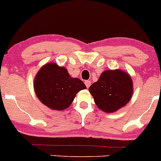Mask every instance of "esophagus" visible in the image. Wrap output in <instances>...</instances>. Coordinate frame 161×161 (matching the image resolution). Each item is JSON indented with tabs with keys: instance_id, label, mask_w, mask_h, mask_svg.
Wrapping results in <instances>:
<instances>
[{
	"instance_id": "34e87169",
	"label": "esophagus",
	"mask_w": 161,
	"mask_h": 161,
	"mask_svg": "<svg viewBox=\"0 0 161 161\" xmlns=\"http://www.w3.org/2000/svg\"><path fill=\"white\" fill-rule=\"evenodd\" d=\"M85 84H86L87 88H88V87L90 86V85H91V81H89V80L85 81Z\"/></svg>"
}]
</instances>
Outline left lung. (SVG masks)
<instances>
[{"label":"left lung","instance_id":"obj_1","mask_svg":"<svg viewBox=\"0 0 161 161\" xmlns=\"http://www.w3.org/2000/svg\"><path fill=\"white\" fill-rule=\"evenodd\" d=\"M95 104L105 113H114L132 98L133 83L130 75L122 69L105 70L89 87Z\"/></svg>","mask_w":161,"mask_h":161}]
</instances>
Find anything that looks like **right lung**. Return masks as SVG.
<instances>
[{
    "label": "right lung",
    "mask_w": 161,
    "mask_h": 161,
    "mask_svg": "<svg viewBox=\"0 0 161 161\" xmlns=\"http://www.w3.org/2000/svg\"><path fill=\"white\" fill-rule=\"evenodd\" d=\"M86 88L82 80L71 77L65 67L55 63H47L42 66L34 79L36 96L51 110L68 108L76 94Z\"/></svg>",
    "instance_id": "1"
}]
</instances>
